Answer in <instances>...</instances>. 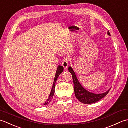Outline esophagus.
<instances>
[{"label": "esophagus", "mask_w": 128, "mask_h": 128, "mask_svg": "<svg viewBox=\"0 0 128 128\" xmlns=\"http://www.w3.org/2000/svg\"><path fill=\"white\" fill-rule=\"evenodd\" d=\"M62 66H63L64 68H67L69 65V60L68 59V58L65 57L63 59V60L62 62Z\"/></svg>", "instance_id": "esophagus-1"}]
</instances>
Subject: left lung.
Returning <instances> with one entry per match:
<instances>
[{
  "instance_id": "left-lung-1",
  "label": "left lung",
  "mask_w": 128,
  "mask_h": 128,
  "mask_svg": "<svg viewBox=\"0 0 128 128\" xmlns=\"http://www.w3.org/2000/svg\"><path fill=\"white\" fill-rule=\"evenodd\" d=\"M108 34L110 36L109 31H108ZM69 71L71 73L72 76L73 82H74V88L75 96L78 100L85 104H91V103H96L100 100L104 98L108 93L110 90L104 94H94L88 91L82 86L81 85L80 82H78L74 70H72V67L69 68Z\"/></svg>"
}]
</instances>
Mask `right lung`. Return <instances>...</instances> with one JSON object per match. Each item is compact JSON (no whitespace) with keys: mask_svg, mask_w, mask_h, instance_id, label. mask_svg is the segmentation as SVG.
I'll return each mask as SVG.
<instances>
[{"mask_svg":"<svg viewBox=\"0 0 128 128\" xmlns=\"http://www.w3.org/2000/svg\"><path fill=\"white\" fill-rule=\"evenodd\" d=\"M63 70H64L63 66H59L58 68V69H57L56 74V76H55V78H54L53 85L52 86V89L50 94V96H49L48 100L45 102L44 105H47V104H48V103H50V102L52 100V99L53 98V97L54 96V92H55V85H56V80H57V78H58L59 77V76L60 75V74L62 72V71H63Z\"/></svg>","mask_w":128,"mask_h":128,"instance_id":"1","label":"right lung"}]
</instances>
